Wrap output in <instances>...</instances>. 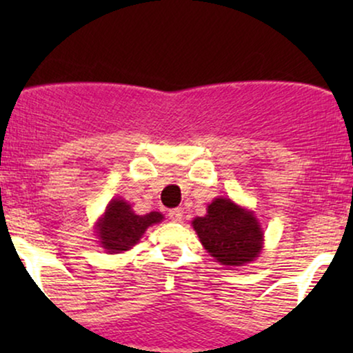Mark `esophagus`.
<instances>
[{
    "mask_svg": "<svg viewBox=\"0 0 353 353\" xmlns=\"http://www.w3.org/2000/svg\"><path fill=\"white\" fill-rule=\"evenodd\" d=\"M168 219L172 221H181L183 219V210L181 209H172L168 210Z\"/></svg>",
    "mask_w": 353,
    "mask_h": 353,
    "instance_id": "34e87169",
    "label": "esophagus"
}]
</instances>
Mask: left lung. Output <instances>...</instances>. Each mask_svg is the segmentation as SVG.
<instances>
[{
  "mask_svg": "<svg viewBox=\"0 0 353 353\" xmlns=\"http://www.w3.org/2000/svg\"><path fill=\"white\" fill-rule=\"evenodd\" d=\"M202 245L225 267H243L259 257L263 231L254 212L226 197H216L207 205L205 216L192 220Z\"/></svg>",
  "mask_w": 353,
  "mask_h": 353,
  "instance_id": "1",
  "label": "left lung"
}]
</instances>
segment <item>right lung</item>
Masks as SVG:
<instances>
[{
	"mask_svg": "<svg viewBox=\"0 0 353 353\" xmlns=\"http://www.w3.org/2000/svg\"><path fill=\"white\" fill-rule=\"evenodd\" d=\"M161 212H149L146 215H137L127 201L112 199L105 207L104 215L96 223V233L101 248L109 254H120L130 250L143 238L149 226L161 223Z\"/></svg>",
	"mask_w": 353,
	"mask_h": 353,
	"instance_id": "right-lung-1",
	"label": "right lung"
}]
</instances>
